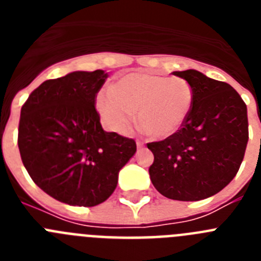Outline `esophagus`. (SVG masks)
I'll use <instances>...</instances> for the list:
<instances>
[{"label":"esophagus","mask_w":261,"mask_h":261,"mask_svg":"<svg viewBox=\"0 0 261 261\" xmlns=\"http://www.w3.org/2000/svg\"><path fill=\"white\" fill-rule=\"evenodd\" d=\"M136 145H137V147H138V149H140V147H142V146H144V144H142L141 141H137V142H136Z\"/></svg>","instance_id":"obj_1"}]
</instances>
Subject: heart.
Returning <instances> with one entry per match:
<instances>
[{"mask_svg": "<svg viewBox=\"0 0 261 261\" xmlns=\"http://www.w3.org/2000/svg\"><path fill=\"white\" fill-rule=\"evenodd\" d=\"M193 105L195 90L188 81L150 73L124 75L112 90H103L96 96V110L111 132L125 133L137 112L140 125L154 138L176 135Z\"/></svg>", "mask_w": 261, "mask_h": 261, "instance_id": "obj_1", "label": "heart"}]
</instances>
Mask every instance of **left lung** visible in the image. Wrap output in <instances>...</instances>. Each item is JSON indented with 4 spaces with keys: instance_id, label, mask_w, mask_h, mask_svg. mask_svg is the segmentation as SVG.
<instances>
[{
    "instance_id": "1",
    "label": "left lung",
    "mask_w": 261,
    "mask_h": 261,
    "mask_svg": "<svg viewBox=\"0 0 261 261\" xmlns=\"http://www.w3.org/2000/svg\"><path fill=\"white\" fill-rule=\"evenodd\" d=\"M195 90V105L183 128L150 142L153 186L167 199L199 201L222 191L238 172L248 142L247 107L226 82L193 69L174 71Z\"/></svg>"
}]
</instances>
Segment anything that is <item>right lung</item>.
<instances>
[{
    "label": "right lung",
    "mask_w": 261,
    "mask_h": 261,
    "mask_svg": "<svg viewBox=\"0 0 261 261\" xmlns=\"http://www.w3.org/2000/svg\"><path fill=\"white\" fill-rule=\"evenodd\" d=\"M105 70L48 80L20 110L18 147L34 183L73 206H95L114 193L119 171L135 155V140L106 132L95 110Z\"/></svg>",
    "instance_id": "obj_1"
}]
</instances>
